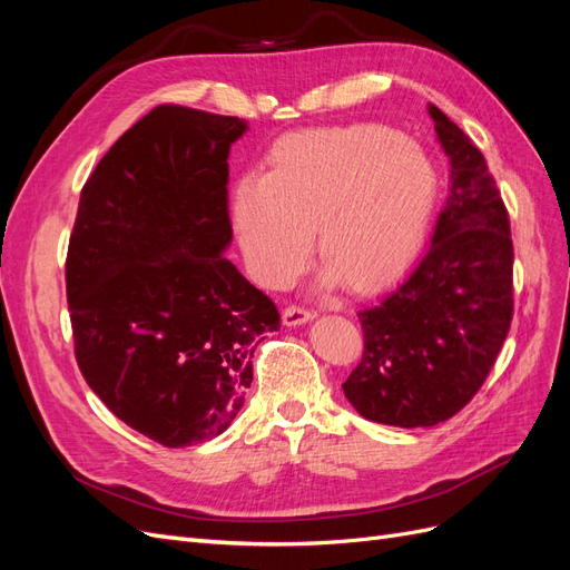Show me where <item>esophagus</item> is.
I'll return each mask as SVG.
<instances>
[{
    "label": "esophagus",
    "mask_w": 570,
    "mask_h": 570,
    "mask_svg": "<svg viewBox=\"0 0 570 570\" xmlns=\"http://www.w3.org/2000/svg\"><path fill=\"white\" fill-rule=\"evenodd\" d=\"M314 316L316 314L312 312V308H304L299 304H289V306H285V312H283V323L285 325H302L306 321H312Z\"/></svg>",
    "instance_id": "esophagus-1"
}]
</instances>
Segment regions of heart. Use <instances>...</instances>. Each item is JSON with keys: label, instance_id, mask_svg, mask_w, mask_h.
<instances>
[{"label": "heart", "instance_id": "heart-1", "mask_svg": "<svg viewBox=\"0 0 570 570\" xmlns=\"http://www.w3.org/2000/svg\"><path fill=\"white\" fill-rule=\"evenodd\" d=\"M438 168L387 126L308 128L281 137L266 176H243L230 212L254 278L283 287L312 252L323 281L352 289L392 283L419 256L433 218Z\"/></svg>", "mask_w": 570, "mask_h": 570}]
</instances>
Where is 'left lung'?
Instances as JSON below:
<instances>
[{"label": "left lung", "instance_id": "1", "mask_svg": "<svg viewBox=\"0 0 570 570\" xmlns=\"http://www.w3.org/2000/svg\"><path fill=\"white\" fill-rule=\"evenodd\" d=\"M452 185L419 266L358 312L364 354L342 383L361 416L400 428L452 419L490 375L513 318V243L488 161L428 105Z\"/></svg>", "mask_w": 570, "mask_h": 570}]
</instances>
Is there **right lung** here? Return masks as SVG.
Instances as JSON below:
<instances>
[{
  "label": "right lung",
  "mask_w": 570,
  "mask_h": 570,
  "mask_svg": "<svg viewBox=\"0 0 570 570\" xmlns=\"http://www.w3.org/2000/svg\"><path fill=\"white\" fill-rule=\"evenodd\" d=\"M237 116L159 105L82 185L66 299L85 383L168 450L226 430L252 356L278 331L273 299L220 252L233 239L228 154Z\"/></svg>",
  "instance_id": "add662e5"
}]
</instances>
